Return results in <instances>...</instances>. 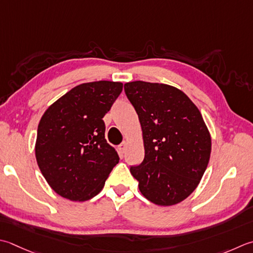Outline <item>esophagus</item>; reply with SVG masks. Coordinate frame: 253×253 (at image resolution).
I'll use <instances>...</instances> for the list:
<instances>
[{
  "instance_id": "1",
  "label": "esophagus",
  "mask_w": 253,
  "mask_h": 253,
  "mask_svg": "<svg viewBox=\"0 0 253 253\" xmlns=\"http://www.w3.org/2000/svg\"><path fill=\"white\" fill-rule=\"evenodd\" d=\"M126 148H127V142L126 141H123L120 146H118V150H120L122 153H124L126 151Z\"/></svg>"
}]
</instances>
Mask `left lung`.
<instances>
[{
    "label": "left lung",
    "instance_id": "1",
    "mask_svg": "<svg viewBox=\"0 0 253 253\" xmlns=\"http://www.w3.org/2000/svg\"><path fill=\"white\" fill-rule=\"evenodd\" d=\"M125 93L139 117L145 158L130 167L148 201L171 206L192 194L211 157V139L199 108L179 88L128 82Z\"/></svg>",
    "mask_w": 253,
    "mask_h": 253
}]
</instances>
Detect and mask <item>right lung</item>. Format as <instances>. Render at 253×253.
I'll list each match as a JSON object with an SVG mask.
<instances>
[{"instance_id":"add662e5","label":"right lung","mask_w":253,"mask_h":253,"mask_svg":"<svg viewBox=\"0 0 253 253\" xmlns=\"http://www.w3.org/2000/svg\"><path fill=\"white\" fill-rule=\"evenodd\" d=\"M123 91V83H83L43 113L35 155L51 189L70 201L84 202L102 191L120 157L105 139L103 117Z\"/></svg>"}]
</instances>
